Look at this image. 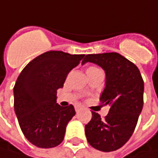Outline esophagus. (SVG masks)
Returning a JSON list of instances; mask_svg holds the SVG:
<instances>
[{
	"instance_id": "1",
	"label": "esophagus",
	"mask_w": 158,
	"mask_h": 158,
	"mask_svg": "<svg viewBox=\"0 0 158 158\" xmlns=\"http://www.w3.org/2000/svg\"><path fill=\"white\" fill-rule=\"evenodd\" d=\"M80 106L79 105H75V109H76V111H79V109H80Z\"/></svg>"
}]
</instances>
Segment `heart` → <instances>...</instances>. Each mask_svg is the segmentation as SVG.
<instances>
[{
    "label": "heart",
    "instance_id": "heart-1",
    "mask_svg": "<svg viewBox=\"0 0 158 158\" xmlns=\"http://www.w3.org/2000/svg\"><path fill=\"white\" fill-rule=\"evenodd\" d=\"M99 72H102L101 69H99L98 68L94 67V66L89 67V68L87 69V75H88V76L94 75V74H97V73H99Z\"/></svg>",
    "mask_w": 158,
    "mask_h": 158
}]
</instances>
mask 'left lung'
<instances>
[{
  "instance_id": "1",
  "label": "left lung",
  "mask_w": 158,
  "mask_h": 158,
  "mask_svg": "<svg viewBox=\"0 0 158 158\" xmlns=\"http://www.w3.org/2000/svg\"><path fill=\"white\" fill-rule=\"evenodd\" d=\"M93 62L106 72V87L99 100L109 106L105 118L92 112L85 126L87 140L103 152L115 151L131 137L144 104V81L138 68L117 52L88 54L82 64Z\"/></svg>"
}]
</instances>
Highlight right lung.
Masks as SVG:
<instances>
[{
	"instance_id": "obj_1",
	"label": "right lung",
	"mask_w": 158,
	"mask_h": 158,
	"mask_svg": "<svg viewBox=\"0 0 158 158\" xmlns=\"http://www.w3.org/2000/svg\"><path fill=\"white\" fill-rule=\"evenodd\" d=\"M84 54L50 50L26 65L13 88L14 110L23 135L34 146L50 148L64 139L66 127L76 112L73 105L56 103L57 89Z\"/></svg>"
}]
</instances>
